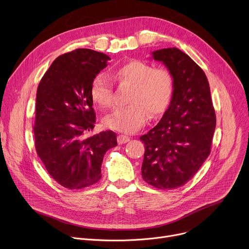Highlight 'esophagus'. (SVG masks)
I'll list each match as a JSON object with an SVG mask.
<instances>
[{"mask_svg": "<svg viewBox=\"0 0 249 249\" xmlns=\"http://www.w3.org/2000/svg\"><path fill=\"white\" fill-rule=\"evenodd\" d=\"M130 141V137H128V136H126V135H119L118 137H117V142H118V144H126V143H128V142Z\"/></svg>", "mask_w": 249, "mask_h": 249, "instance_id": "34e87169", "label": "esophagus"}]
</instances>
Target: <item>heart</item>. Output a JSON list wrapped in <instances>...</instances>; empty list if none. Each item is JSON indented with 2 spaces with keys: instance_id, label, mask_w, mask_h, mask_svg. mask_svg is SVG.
<instances>
[{
  "instance_id": "1",
  "label": "heart",
  "mask_w": 249,
  "mask_h": 249,
  "mask_svg": "<svg viewBox=\"0 0 249 249\" xmlns=\"http://www.w3.org/2000/svg\"><path fill=\"white\" fill-rule=\"evenodd\" d=\"M114 77L123 85L134 87L130 107L120 108L106 116L103 125L111 130L133 134L143 127L150 114L156 117L162 113L173 93V77L167 69L156 68L144 61L134 60L119 67ZM90 96L102 108L114 103V89L111 80L104 74L96 75L90 86Z\"/></svg>"
}]
</instances>
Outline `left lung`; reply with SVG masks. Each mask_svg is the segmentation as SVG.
<instances>
[{
  "label": "left lung",
  "instance_id": "8db88e82",
  "mask_svg": "<svg viewBox=\"0 0 249 249\" xmlns=\"http://www.w3.org/2000/svg\"><path fill=\"white\" fill-rule=\"evenodd\" d=\"M173 77V93L162 118L140 137L145 144L143 179L159 189L184 185L211 151L216 128L210 86L203 70L184 52L164 48L152 52Z\"/></svg>",
  "mask_w": 249,
  "mask_h": 249
}]
</instances>
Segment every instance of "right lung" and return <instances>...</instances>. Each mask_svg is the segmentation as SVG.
Here are the masks:
<instances>
[{"mask_svg":"<svg viewBox=\"0 0 249 249\" xmlns=\"http://www.w3.org/2000/svg\"><path fill=\"white\" fill-rule=\"evenodd\" d=\"M109 60L90 49L63 54L37 88L35 149L52 178L71 190L96 183L105 153L117 146L112 131L85 137L95 123L91 82Z\"/></svg>","mask_w":249,"mask_h":249,"instance_id":"obj_1","label":"right lung"}]
</instances>
